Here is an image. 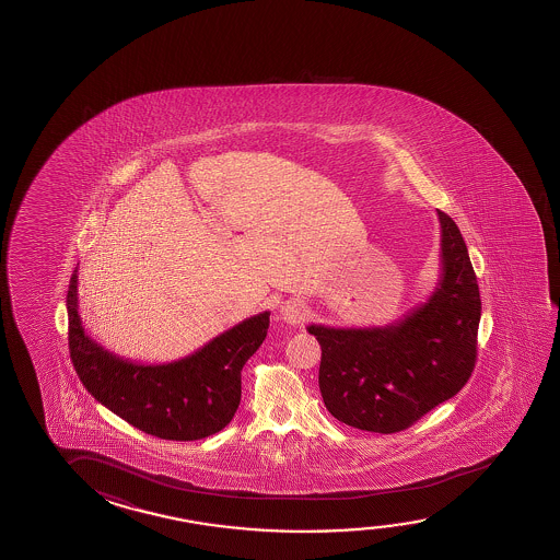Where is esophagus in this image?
Instances as JSON below:
<instances>
[{
	"label": "esophagus",
	"instance_id": "34e87169",
	"mask_svg": "<svg viewBox=\"0 0 560 560\" xmlns=\"http://www.w3.org/2000/svg\"><path fill=\"white\" fill-rule=\"evenodd\" d=\"M307 315H310V311L298 300H288L284 305L280 307V318H282L284 323H288V325H303Z\"/></svg>",
	"mask_w": 560,
	"mask_h": 560
}]
</instances>
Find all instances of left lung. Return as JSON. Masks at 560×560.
Wrapping results in <instances>:
<instances>
[{"label": "left lung", "mask_w": 560, "mask_h": 560, "mask_svg": "<svg viewBox=\"0 0 560 560\" xmlns=\"http://www.w3.org/2000/svg\"><path fill=\"white\" fill-rule=\"evenodd\" d=\"M441 278L425 303L373 328L307 326L320 343L318 388L338 421L398 433L451 400L476 368L481 298L468 247L443 210Z\"/></svg>", "instance_id": "left-lung-1"}]
</instances>
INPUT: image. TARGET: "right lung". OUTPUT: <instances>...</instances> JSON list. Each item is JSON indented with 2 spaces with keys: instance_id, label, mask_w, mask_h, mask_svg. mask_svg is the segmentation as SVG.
Masks as SVG:
<instances>
[{
  "instance_id": "right-lung-1",
  "label": "right lung",
  "mask_w": 560,
  "mask_h": 560,
  "mask_svg": "<svg viewBox=\"0 0 560 560\" xmlns=\"http://www.w3.org/2000/svg\"><path fill=\"white\" fill-rule=\"evenodd\" d=\"M77 268L68 290L69 353L84 388L142 433L199 441L222 431L242 400V369L267 338L270 313L245 318L191 355L144 365L102 348L84 332Z\"/></svg>"
}]
</instances>
